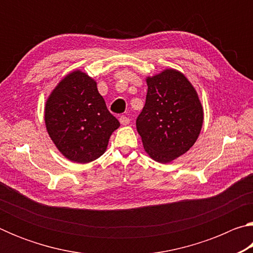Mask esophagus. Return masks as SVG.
<instances>
[{"label":"esophagus","mask_w":253,"mask_h":253,"mask_svg":"<svg viewBox=\"0 0 253 253\" xmlns=\"http://www.w3.org/2000/svg\"><path fill=\"white\" fill-rule=\"evenodd\" d=\"M119 122H121L122 125H128V124L130 123V119L129 117L125 116V115H122V116L119 117Z\"/></svg>","instance_id":"1"}]
</instances>
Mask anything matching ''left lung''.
<instances>
[{
  "label": "left lung",
  "instance_id": "8db88e82",
  "mask_svg": "<svg viewBox=\"0 0 253 253\" xmlns=\"http://www.w3.org/2000/svg\"><path fill=\"white\" fill-rule=\"evenodd\" d=\"M147 95L136 119L145 151L169 163L193 146L203 124L198 93L184 75L173 69L147 78Z\"/></svg>",
  "mask_w": 253,
  "mask_h": 253
}]
</instances>
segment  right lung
Returning a JSON list of instances; mask_svg holds the SVG:
<instances>
[{"instance_id": "1", "label": "right lung", "mask_w": 253, "mask_h": 253, "mask_svg": "<svg viewBox=\"0 0 253 253\" xmlns=\"http://www.w3.org/2000/svg\"><path fill=\"white\" fill-rule=\"evenodd\" d=\"M44 119L55 146L76 163L100 157L121 125L107 109L96 81L81 71L60 81L46 101Z\"/></svg>"}]
</instances>
